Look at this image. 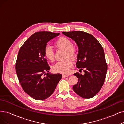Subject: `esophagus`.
<instances>
[{
  "instance_id": "obj_1",
  "label": "esophagus",
  "mask_w": 124,
  "mask_h": 124,
  "mask_svg": "<svg viewBox=\"0 0 124 124\" xmlns=\"http://www.w3.org/2000/svg\"><path fill=\"white\" fill-rule=\"evenodd\" d=\"M68 77V75H66V74H62V78H66V77Z\"/></svg>"
}]
</instances>
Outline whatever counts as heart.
<instances>
[{
    "label": "heart",
    "instance_id": "heart-1",
    "mask_svg": "<svg viewBox=\"0 0 124 124\" xmlns=\"http://www.w3.org/2000/svg\"><path fill=\"white\" fill-rule=\"evenodd\" d=\"M54 45L57 48L65 49L66 51V57H71L75 58L77 55L76 48L73 46V43L69 38L62 37L58 39L54 43ZM44 56L48 61L52 62L54 60V52L51 48L46 46L44 51ZM73 62L71 58H67L66 60L58 62L52 67L53 71L56 73L68 74L73 66Z\"/></svg>",
    "mask_w": 124,
    "mask_h": 124
}]
</instances>
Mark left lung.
<instances>
[{
    "label": "left lung",
    "instance_id": "8db88e82",
    "mask_svg": "<svg viewBox=\"0 0 124 124\" xmlns=\"http://www.w3.org/2000/svg\"><path fill=\"white\" fill-rule=\"evenodd\" d=\"M71 38L78 46L76 66L85 74L77 72L74 75L78 81L73 89L78 95L85 99L93 98L100 91L105 79L107 65L103 48L92 34L81 31L62 32Z\"/></svg>",
    "mask_w": 124,
    "mask_h": 124
}]
</instances>
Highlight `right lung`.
Wrapping results in <instances>:
<instances>
[{"label": "right lung", "instance_id": "obj_1", "mask_svg": "<svg viewBox=\"0 0 124 124\" xmlns=\"http://www.w3.org/2000/svg\"><path fill=\"white\" fill-rule=\"evenodd\" d=\"M59 34L37 32L27 39L18 52L16 69L19 82L24 92L34 99L42 100L50 97L62 78L61 74L49 73L50 68L44 54L47 43Z\"/></svg>", "mask_w": 124, "mask_h": 124}]
</instances>
